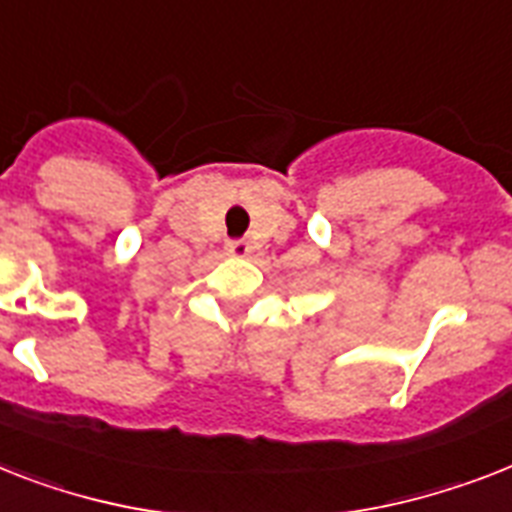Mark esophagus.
I'll use <instances>...</instances> for the list:
<instances>
[{"label": "esophagus", "mask_w": 512, "mask_h": 512, "mask_svg": "<svg viewBox=\"0 0 512 512\" xmlns=\"http://www.w3.org/2000/svg\"><path fill=\"white\" fill-rule=\"evenodd\" d=\"M226 252L234 257H247L252 247H249L247 239H231V242H226Z\"/></svg>", "instance_id": "esophagus-1"}]
</instances>
